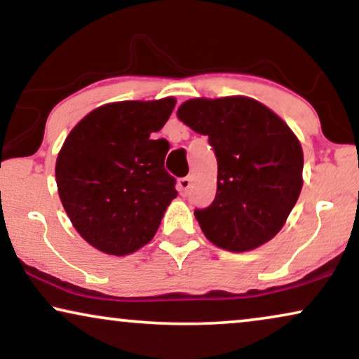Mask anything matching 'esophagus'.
<instances>
[{"instance_id": "esophagus-1", "label": "esophagus", "mask_w": 359, "mask_h": 359, "mask_svg": "<svg viewBox=\"0 0 359 359\" xmlns=\"http://www.w3.org/2000/svg\"><path fill=\"white\" fill-rule=\"evenodd\" d=\"M191 186H193V178H191V176H186V178H181L178 181V189H180L181 194L188 193Z\"/></svg>"}]
</instances>
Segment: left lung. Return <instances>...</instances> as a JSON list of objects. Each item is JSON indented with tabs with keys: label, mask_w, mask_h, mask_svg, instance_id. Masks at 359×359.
<instances>
[{
	"label": "left lung",
	"mask_w": 359,
	"mask_h": 359,
	"mask_svg": "<svg viewBox=\"0 0 359 359\" xmlns=\"http://www.w3.org/2000/svg\"><path fill=\"white\" fill-rule=\"evenodd\" d=\"M176 116L208 135L217 156L214 203L194 210L205 238L242 253L276 237L304 183L302 147L291 127L248 96L194 97Z\"/></svg>",
	"instance_id": "8db88e82"
}]
</instances>
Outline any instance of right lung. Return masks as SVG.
Returning <instances> with one entry per match:
<instances>
[{
	"label": "right lung",
	"mask_w": 359,
	"mask_h": 359,
	"mask_svg": "<svg viewBox=\"0 0 359 359\" xmlns=\"http://www.w3.org/2000/svg\"><path fill=\"white\" fill-rule=\"evenodd\" d=\"M173 96L107 102L67 135L55 163L62 205L76 232L102 253L126 257L155 237L178 191L165 170L170 144L151 140Z\"/></svg>",
	"instance_id": "1"
}]
</instances>
